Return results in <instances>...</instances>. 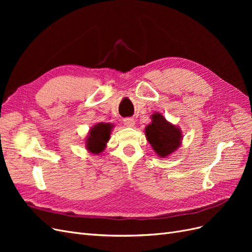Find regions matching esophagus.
<instances>
[{"instance_id": "esophagus-1", "label": "esophagus", "mask_w": 252, "mask_h": 252, "mask_svg": "<svg viewBox=\"0 0 252 252\" xmlns=\"http://www.w3.org/2000/svg\"><path fill=\"white\" fill-rule=\"evenodd\" d=\"M124 124L127 127H132L134 125V120L131 118H126L124 119Z\"/></svg>"}]
</instances>
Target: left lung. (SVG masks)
Wrapping results in <instances>:
<instances>
[{
  "label": "left lung",
  "mask_w": 252,
  "mask_h": 252,
  "mask_svg": "<svg viewBox=\"0 0 252 252\" xmlns=\"http://www.w3.org/2000/svg\"><path fill=\"white\" fill-rule=\"evenodd\" d=\"M147 141L159 158H166L177 150L183 140L181 129L167 121L159 112L151 116V123L145 128Z\"/></svg>",
  "instance_id": "1"
}]
</instances>
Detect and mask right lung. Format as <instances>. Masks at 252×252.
I'll return each instance as SVG.
<instances>
[{"label": "right lung", "mask_w": 252, "mask_h": 252, "mask_svg": "<svg viewBox=\"0 0 252 252\" xmlns=\"http://www.w3.org/2000/svg\"><path fill=\"white\" fill-rule=\"evenodd\" d=\"M113 126L110 123H97L90 128L85 140V147L90 154L100 155L105 149Z\"/></svg>", "instance_id": "right-lung-1"}]
</instances>
